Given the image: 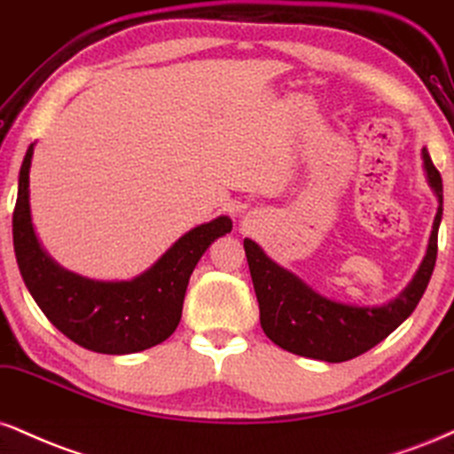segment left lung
Here are the masks:
<instances>
[{
	"label": "left lung",
	"instance_id": "obj_1",
	"mask_svg": "<svg viewBox=\"0 0 454 454\" xmlns=\"http://www.w3.org/2000/svg\"><path fill=\"white\" fill-rule=\"evenodd\" d=\"M420 154L427 182L438 199V213L431 228L427 254L414 272L412 281L402 289L400 296L389 300L383 307H353L321 296L294 272L272 262L258 243L245 239V255L260 304V324L275 345L321 362H348L385 340L412 315L434 272L442 222L440 171L431 162L427 147H423Z\"/></svg>",
	"mask_w": 454,
	"mask_h": 454
}]
</instances>
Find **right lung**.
<instances>
[{"mask_svg":"<svg viewBox=\"0 0 454 454\" xmlns=\"http://www.w3.org/2000/svg\"><path fill=\"white\" fill-rule=\"evenodd\" d=\"M31 158L34 144L20 165L12 237L20 275L42 313L69 340L95 353H137L167 340L182 319L194 266L215 239L232 231L231 217L220 215L185 232L135 279H86L59 266L37 241L29 207Z\"/></svg>","mask_w":454,"mask_h":454,"instance_id":"1","label":"right lung"}]
</instances>
